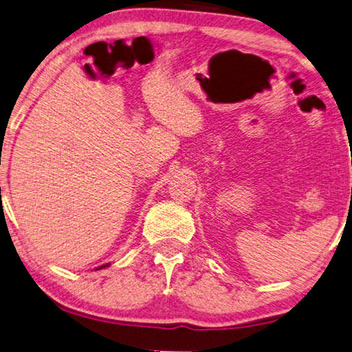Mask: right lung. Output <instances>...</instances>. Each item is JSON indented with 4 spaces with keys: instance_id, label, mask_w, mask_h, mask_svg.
<instances>
[{
    "instance_id": "add662e5",
    "label": "right lung",
    "mask_w": 352,
    "mask_h": 352,
    "mask_svg": "<svg viewBox=\"0 0 352 352\" xmlns=\"http://www.w3.org/2000/svg\"><path fill=\"white\" fill-rule=\"evenodd\" d=\"M106 266H108V265H103V266H100V267H98V270H102V267H106Z\"/></svg>"
}]
</instances>
